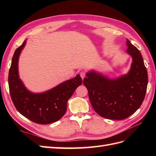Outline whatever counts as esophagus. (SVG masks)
<instances>
[{
  "label": "esophagus",
  "instance_id": "esophagus-1",
  "mask_svg": "<svg viewBox=\"0 0 156 156\" xmlns=\"http://www.w3.org/2000/svg\"><path fill=\"white\" fill-rule=\"evenodd\" d=\"M80 75H81V78L83 79L84 78V77L86 76V72H84V71H82V72H80Z\"/></svg>",
  "mask_w": 156,
  "mask_h": 156
}]
</instances>
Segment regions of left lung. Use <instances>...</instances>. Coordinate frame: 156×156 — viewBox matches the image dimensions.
<instances>
[{
	"label": "left lung",
	"mask_w": 156,
	"mask_h": 156,
	"mask_svg": "<svg viewBox=\"0 0 156 156\" xmlns=\"http://www.w3.org/2000/svg\"><path fill=\"white\" fill-rule=\"evenodd\" d=\"M126 51L133 58L128 74L110 80L99 73H87L83 83L91 105L98 114L107 119H126L140 107L148 85V73L139 50L127 39Z\"/></svg>",
	"instance_id": "8db88e82"
}]
</instances>
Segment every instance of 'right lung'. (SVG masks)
<instances>
[{"label":"right lung","mask_w":156,"mask_h":156,"mask_svg":"<svg viewBox=\"0 0 156 156\" xmlns=\"http://www.w3.org/2000/svg\"><path fill=\"white\" fill-rule=\"evenodd\" d=\"M26 40L13 54L9 71L10 94L17 111L27 119L39 124H48L59 120L66 113L67 102L76 88L81 85L82 79L77 75L50 90L33 94L27 90L19 77L18 60Z\"/></svg>","instance_id":"1"}]
</instances>
